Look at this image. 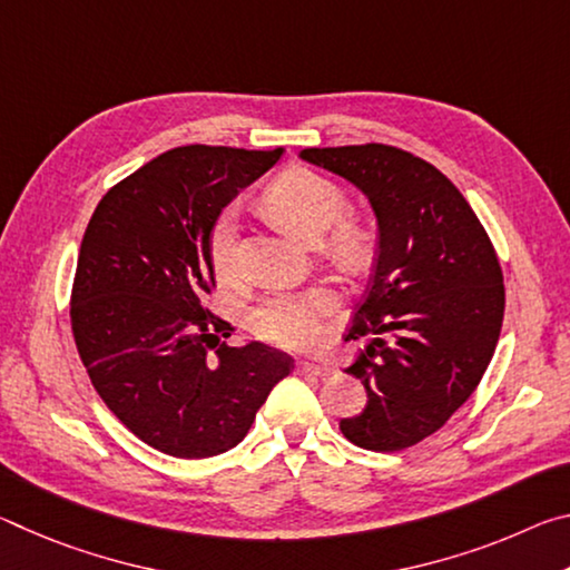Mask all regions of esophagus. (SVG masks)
<instances>
[{
    "label": "esophagus",
    "mask_w": 570,
    "mask_h": 570,
    "mask_svg": "<svg viewBox=\"0 0 570 570\" xmlns=\"http://www.w3.org/2000/svg\"><path fill=\"white\" fill-rule=\"evenodd\" d=\"M296 370L302 372V374H312V377H320V380L330 377V374L334 372L332 366L324 364V362H298Z\"/></svg>",
    "instance_id": "obj_1"
}]
</instances>
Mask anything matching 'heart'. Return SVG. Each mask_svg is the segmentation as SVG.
Instances as JSON below:
<instances>
[{"mask_svg":"<svg viewBox=\"0 0 570 570\" xmlns=\"http://www.w3.org/2000/svg\"><path fill=\"white\" fill-rule=\"evenodd\" d=\"M264 206L276 224L288 234L316 244L340 266H362L372 254V230L362 220L346 218V196L334 180L306 168H292L276 176L264 190ZM208 262L220 282L236 278V214L224 208L210 224ZM334 306V294L324 286L308 292L268 294L250 308L248 330L258 340L288 350L308 346L320 340L322 320Z\"/></svg>","mask_w":570,"mask_h":570,"instance_id":"heart-1","label":"heart"}]
</instances>
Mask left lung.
Segmentation results:
<instances>
[{
  "mask_svg": "<svg viewBox=\"0 0 570 570\" xmlns=\"http://www.w3.org/2000/svg\"><path fill=\"white\" fill-rule=\"evenodd\" d=\"M298 156L354 183L377 216V266L346 334L366 346L344 370L370 400L340 422L342 435L374 452L417 445L493 360L505 312L495 248L450 178L407 150L366 142Z\"/></svg>",
  "mask_w": 570,
  "mask_h": 570,
  "instance_id": "left-lung-1",
  "label": "left lung"
}]
</instances>
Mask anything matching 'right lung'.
<instances>
[{
	"label": "right lung",
	"mask_w": 570,
	"mask_h": 570,
	"mask_svg": "<svg viewBox=\"0 0 570 570\" xmlns=\"http://www.w3.org/2000/svg\"><path fill=\"white\" fill-rule=\"evenodd\" d=\"M282 153L173 148L105 193L82 236L70 302L77 352L115 417L166 455L236 448L294 370L262 342L228 346L234 326L206 306L210 224Z\"/></svg>",
	"instance_id": "add662e5"
}]
</instances>
